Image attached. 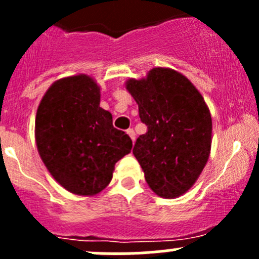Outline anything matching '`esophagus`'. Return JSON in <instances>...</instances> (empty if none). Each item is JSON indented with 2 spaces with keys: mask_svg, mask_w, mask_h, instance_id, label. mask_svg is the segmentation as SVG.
<instances>
[{
  "mask_svg": "<svg viewBox=\"0 0 259 259\" xmlns=\"http://www.w3.org/2000/svg\"><path fill=\"white\" fill-rule=\"evenodd\" d=\"M126 133H127V135H129V137L132 138L133 143H134L135 142V132H134V130H133V129H127Z\"/></svg>",
  "mask_w": 259,
  "mask_h": 259,
  "instance_id": "obj_1",
  "label": "esophagus"
}]
</instances>
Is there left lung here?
Wrapping results in <instances>:
<instances>
[{"instance_id": "1", "label": "left lung", "mask_w": 259, "mask_h": 259, "mask_svg": "<svg viewBox=\"0 0 259 259\" xmlns=\"http://www.w3.org/2000/svg\"><path fill=\"white\" fill-rule=\"evenodd\" d=\"M125 88L148 126L133 149L146 183L159 197L178 198L194 185L209 158V108L190 80L169 67H154Z\"/></svg>"}]
</instances>
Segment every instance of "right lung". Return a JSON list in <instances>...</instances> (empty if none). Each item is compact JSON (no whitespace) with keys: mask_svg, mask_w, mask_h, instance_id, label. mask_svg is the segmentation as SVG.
Instances as JSON below:
<instances>
[{"mask_svg":"<svg viewBox=\"0 0 259 259\" xmlns=\"http://www.w3.org/2000/svg\"><path fill=\"white\" fill-rule=\"evenodd\" d=\"M38 154L52 178L72 194L93 197L113 179L115 164L132 151L129 135L100 108V86L85 74L48 89L35 119Z\"/></svg>","mask_w":259,"mask_h":259,"instance_id":"add662e5","label":"right lung"}]
</instances>
